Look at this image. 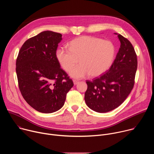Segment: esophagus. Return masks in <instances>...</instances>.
<instances>
[{
	"label": "esophagus",
	"instance_id": "obj_1",
	"mask_svg": "<svg viewBox=\"0 0 154 154\" xmlns=\"http://www.w3.org/2000/svg\"><path fill=\"white\" fill-rule=\"evenodd\" d=\"M73 82H74V85H76L77 84H78V83L79 82L78 80H73Z\"/></svg>",
	"mask_w": 154,
	"mask_h": 154
}]
</instances>
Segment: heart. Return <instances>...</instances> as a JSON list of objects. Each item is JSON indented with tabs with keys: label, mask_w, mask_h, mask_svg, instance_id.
<instances>
[{
	"label": "heart",
	"mask_w": 154,
	"mask_h": 154,
	"mask_svg": "<svg viewBox=\"0 0 154 154\" xmlns=\"http://www.w3.org/2000/svg\"><path fill=\"white\" fill-rule=\"evenodd\" d=\"M115 54V46L111 41L82 36L70 42L69 49L58 48L56 58L66 71H69L79 59L81 64L72 69L70 75L82 79L89 74L92 77H97L105 73L112 66Z\"/></svg>",
	"instance_id": "obj_1"
}]
</instances>
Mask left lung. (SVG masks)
Returning <instances> with one entry per match:
<instances>
[{
    "label": "left lung",
    "mask_w": 154,
    "mask_h": 154,
    "mask_svg": "<svg viewBox=\"0 0 154 154\" xmlns=\"http://www.w3.org/2000/svg\"><path fill=\"white\" fill-rule=\"evenodd\" d=\"M118 36L121 46L110 68L93 81H86L85 100L96 112L106 113L118 107L134 86L138 65L136 52L127 38L120 34Z\"/></svg>",
    "instance_id": "1"
}]
</instances>
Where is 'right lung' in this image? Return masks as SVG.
<instances>
[{
    "instance_id": "right-lung-1",
    "label": "right lung",
    "mask_w": 154,
    "mask_h": 154,
    "mask_svg": "<svg viewBox=\"0 0 154 154\" xmlns=\"http://www.w3.org/2000/svg\"><path fill=\"white\" fill-rule=\"evenodd\" d=\"M61 36L52 31L42 32L23 44L16 59L21 94L29 105L41 113L58 111L74 86L56 58Z\"/></svg>"
}]
</instances>
